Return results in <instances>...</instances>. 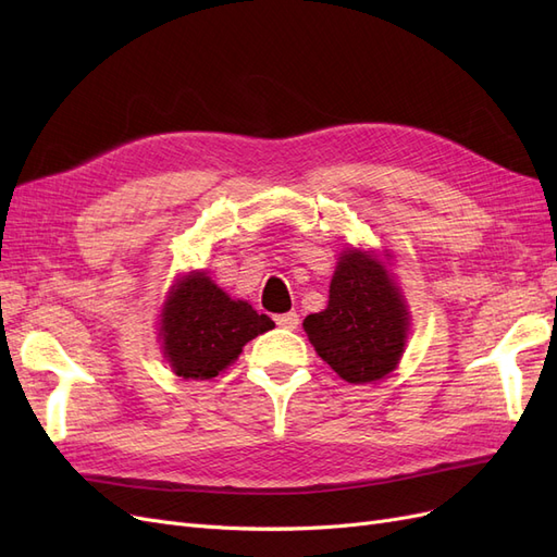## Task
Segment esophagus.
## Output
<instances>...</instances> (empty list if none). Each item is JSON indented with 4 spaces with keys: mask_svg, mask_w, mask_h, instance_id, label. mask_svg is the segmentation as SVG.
I'll return each instance as SVG.
<instances>
[{
    "mask_svg": "<svg viewBox=\"0 0 557 557\" xmlns=\"http://www.w3.org/2000/svg\"><path fill=\"white\" fill-rule=\"evenodd\" d=\"M276 325L283 327V330H295L299 325V315L295 311L281 313V315H276Z\"/></svg>",
    "mask_w": 557,
    "mask_h": 557,
    "instance_id": "1",
    "label": "esophagus"
}]
</instances>
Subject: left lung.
I'll return each instance as SVG.
<instances>
[{"instance_id":"1","label":"left lung","mask_w":557,"mask_h":557,"mask_svg":"<svg viewBox=\"0 0 557 557\" xmlns=\"http://www.w3.org/2000/svg\"><path fill=\"white\" fill-rule=\"evenodd\" d=\"M301 325L336 374L364 385L395 369L407 342L409 313L383 264L348 248L332 276L327 309L307 315Z\"/></svg>"}]
</instances>
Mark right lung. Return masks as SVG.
Here are the masks:
<instances>
[{"label": "right lung", "mask_w": 557, "mask_h": 557, "mask_svg": "<svg viewBox=\"0 0 557 557\" xmlns=\"http://www.w3.org/2000/svg\"><path fill=\"white\" fill-rule=\"evenodd\" d=\"M160 325L164 358L174 372L205 381L237 360L250 339L274 327V320L244 299H230L205 272H197L174 285Z\"/></svg>", "instance_id": "obj_1"}]
</instances>
